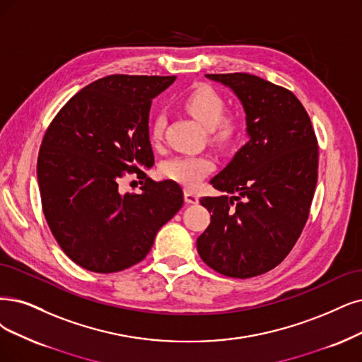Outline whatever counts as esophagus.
<instances>
[{"label": "esophagus", "mask_w": 362, "mask_h": 362, "mask_svg": "<svg viewBox=\"0 0 362 362\" xmlns=\"http://www.w3.org/2000/svg\"><path fill=\"white\" fill-rule=\"evenodd\" d=\"M185 202L188 204H197L198 203V195L189 189L185 191Z\"/></svg>", "instance_id": "1"}]
</instances>
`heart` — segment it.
Here are the masks:
<instances>
[{
    "label": "heart",
    "mask_w": 362,
    "mask_h": 362,
    "mask_svg": "<svg viewBox=\"0 0 362 362\" xmlns=\"http://www.w3.org/2000/svg\"><path fill=\"white\" fill-rule=\"evenodd\" d=\"M183 105L207 131H211V139L215 143L225 146L235 140L238 134V124L233 117H223L226 109L225 101L213 88L207 85L197 86L185 98ZM165 124V115L159 113L155 116L151 127V136L153 141L163 139ZM211 167V160L207 158L174 156L164 164L163 173L168 179L191 188L206 176Z\"/></svg>",
    "instance_id": "obj_1"
}]
</instances>
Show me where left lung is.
Instances as JSON below:
<instances>
[{"mask_svg":"<svg viewBox=\"0 0 362 362\" xmlns=\"http://www.w3.org/2000/svg\"><path fill=\"white\" fill-rule=\"evenodd\" d=\"M206 77L242 103L249 141L210 180L233 197L199 199L211 216L197 250L221 274L253 277L282 262L304 228L317 182V140L291 90L247 73Z\"/></svg>","mask_w":362,"mask_h":362,"instance_id":"obj_1","label":"left lung"}]
</instances>
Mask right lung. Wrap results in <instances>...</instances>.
<instances>
[{"mask_svg": "<svg viewBox=\"0 0 362 362\" xmlns=\"http://www.w3.org/2000/svg\"><path fill=\"white\" fill-rule=\"evenodd\" d=\"M174 76L113 74L66 103L40 147L37 179L49 228L65 255L85 270L116 273L146 258L160 226L183 206L182 188L153 182L149 140L152 100ZM136 172L139 194H120L119 178Z\"/></svg>", "mask_w": 362, "mask_h": 362, "instance_id": "obj_1", "label": "right lung"}]
</instances>
